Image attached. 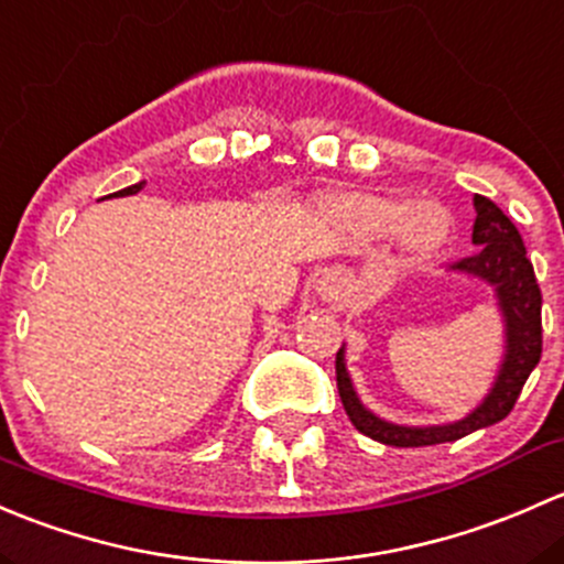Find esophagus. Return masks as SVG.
Returning a JSON list of instances; mask_svg holds the SVG:
<instances>
[{
    "mask_svg": "<svg viewBox=\"0 0 564 564\" xmlns=\"http://www.w3.org/2000/svg\"><path fill=\"white\" fill-rule=\"evenodd\" d=\"M325 284H328L330 293H339V290L345 288V276H341V274H328V276H325Z\"/></svg>",
    "mask_w": 564,
    "mask_h": 564,
    "instance_id": "1",
    "label": "esophagus"
}]
</instances>
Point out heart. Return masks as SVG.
<instances>
[{"label":"heart","mask_w":564,"mask_h":564,"mask_svg":"<svg viewBox=\"0 0 564 564\" xmlns=\"http://www.w3.org/2000/svg\"><path fill=\"white\" fill-rule=\"evenodd\" d=\"M325 217L345 241L369 247L391 239L404 260H421L437 252L448 236V214L440 203L404 197L350 193L325 200Z\"/></svg>","instance_id":"heart-1"}]
</instances>
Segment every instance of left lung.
I'll return each instance as SVG.
<instances>
[{"label": "left lung", "mask_w": 564, "mask_h": 564, "mask_svg": "<svg viewBox=\"0 0 564 564\" xmlns=\"http://www.w3.org/2000/svg\"><path fill=\"white\" fill-rule=\"evenodd\" d=\"M475 225L473 243L475 249L469 258L458 260L451 269L458 274H469L475 280L486 282L495 290L499 315L505 323V352L499 364L495 382L484 402L462 421L437 423V426H404V423L386 421L375 415L350 380V371L345 364V345L336 352V388H339L341 404L350 415L352 426L367 437L393 448H423V445L454 443L467 437L478 429L499 423L508 417L524 388L527 377L541 361L543 350V328H541V288H538L535 269L527 258L524 241H521L516 225L505 217L502 208L484 195L473 197Z\"/></svg>", "instance_id": "8db88e82"}]
</instances>
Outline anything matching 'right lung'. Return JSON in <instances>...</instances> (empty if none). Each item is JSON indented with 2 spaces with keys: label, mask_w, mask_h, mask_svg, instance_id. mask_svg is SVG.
I'll return each mask as SVG.
<instances>
[{
  "label": "right lung",
  "mask_w": 564,
  "mask_h": 564,
  "mask_svg": "<svg viewBox=\"0 0 564 564\" xmlns=\"http://www.w3.org/2000/svg\"><path fill=\"white\" fill-rule=\"evenodd\" d=\"M143 184H147V182H138V184H132V187H124V189H119V193L106 195V197H124V195H135V193H141Z\"/></svg>",
  "instance_id": "right-lung-1"
}]
</instances>
